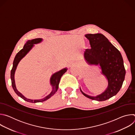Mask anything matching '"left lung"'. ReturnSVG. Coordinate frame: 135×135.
<instances>
[{
	"instance_id": "1",
	"label": "left lung",
	"mask_w": 135,
	"mask_h": 135,
	"mask_svg": "<svg viewBox=\"0 0 135 135\" xmlns=\"http://www.w3.org/2000/svg\"><path fill=\"white\" fill-rule=\"evenodd\" d=\"M91 49L84 52L86 62L90 65H99L108 81V86L102 94L95 97L84 93L86 97L97 101H105L116 95L122 87L124 80L126 70L120 51L102 33L86 34Z\"/></svg>"
}]
</instances>
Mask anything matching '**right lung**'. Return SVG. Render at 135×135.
I'll list each match as a JSON object with an SVG mask.
<instances>
[{
    "mask_svg": "<svg viewBox=\"0 0 135 135\" xmlns=\"http://www.w3.org/2000/svg\"><path fill=\"white\" fill-rule=\"evenodd\" d=\"M42 41H43V39H42V38H40L28 41L26 42V43L25 44L23 48L19 51L15 55L14 60L13 61V67H12V69L11 71V81H12V88H13L14 91L19 96V97H20L23 100H25L28 102H30V103H38V102H44V101L47 100L50 97H51L53 95L55 94V93L57 91V89H58L59 84L61 78L67 70V68H64V69L60 70L59 71L56 72L55 73L53 74L52 75V76L50 78V84L52 86V90L51 92L49 95H47V96H46L45 97H44L42 99H36V100L28 99V98H26L22 93H21L20 92L18 91V90H17V89L16 88L15 80H14V74H15V72L17 66L19 62L20 61V60L23 58V57H25L26 56V55L34 46V44L40 43L42 42Z\"/></svg>",
    "mask_w": 135,
    "mask_h": 135,
    "instance_id": "right-lung-1",
    "label": "right lung"
}]
</instances>
